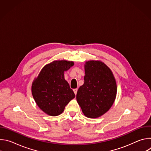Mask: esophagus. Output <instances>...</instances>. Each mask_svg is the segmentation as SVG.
I'll return each mask as SVG.
<instances>
[{"instance_id": "obj_1", "label": "esophagus", "mask_w": 151, "mask_h": 151, "mask_svg": "<svg viewBox=\"0 0 151 151\" xmlns=\"http://www.w3.org/2000/svg\"><path fill=\"white\" fill-rule=\"evenodd\" d=\"M77 91H78V89H77V88L73 89V91H74V93L75 94V95H76V93H77Z\"/></svg>"}]
</instances>
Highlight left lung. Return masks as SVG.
I'll list each match as a JSON object with an SVG mask.
<instances>
[{"instance_id":"obj_1","label":"left lung","mask_w":151,"mask_h":151,"mask_svg":"<svg viewBox=\"0 0 151 151\" xmlns=\"http://www.w3.org/2000/svg\"><path fill=\"white\" fill-rule=\"evenodd\" d=\"M85 72L76 100L86 116L98 118L109 110L115 100L116 81L110 69L101 61L86 62Z\"/></svg>"}]
</instances>
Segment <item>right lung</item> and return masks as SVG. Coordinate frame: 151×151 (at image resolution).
<instances>
[{
  "mask_svg": "<svg viewBox=\"0 0 151 151\" xmlns=\"http://www.w3.org/2000/svg\"><path fill=\"white\" fill-rule=\"evenodd\" d=\"M73 61H54L45 66L33 81L32 92L39 108L51 116L60 115L75 95L64 79V72Z\"/></svg>",
  "mask_w": 151,
  "mask_h": 151,
  "instance_id": "add662e5",
  "label": "right lung"
}]
</instances>
